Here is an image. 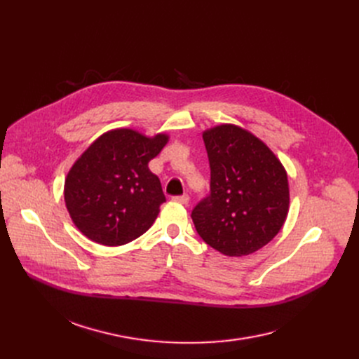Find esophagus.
I'll return each instance as SVG.
<instances>
[{"label":"esophagus","mask_w":359,"mask_h":359,"mask_svg":"<svg viewBox=\"0 0 359 359\" xmlns=\"http://www.w3.org/2000/svg\"><path fill=\"white\" fill-rule=\"evenodd\" d=\"M173 201H175V202H179V203H183V205H187V203H189V195L173 196Z\"/></svg>","instance_id":"esophagus-1"}]
</instances>
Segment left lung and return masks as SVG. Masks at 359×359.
Returning a JSON list of instances; mask_svg holds the SVG:
<instances>
[{
	"label": "left lung",
	"instance_id": "8db88e82",
	"mask_svg": "<svg viewBox=\"0 0 359 359\" xmlns=\"http://www.w3.org/2000/svg\"><path fill=\"white\" fill-rule=\"evenodd\" d=\"M211 191L192 211L202 240L225 256H246L279 233L290 210L288 176L252 132L222 123L203 132Z\"/></svg>",
	"mask_w": 359,
	"mask_h": 359
}]
</instances>
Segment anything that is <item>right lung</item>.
<instances>
[{
    "label": "right lung",
    "mask_w": 359,
    "mask_h": 359,
    "mask_svg": "<svg viewBox=\"0 0 359 359\" xmlns=\"http://www.w3.org/2000/svg\"><path fill=\"white\" fill-rule=\"evenodd\" d=\"M167 141V134L149 138L129 128L111 129L72 164L64 198L72 222L87 238L122 246L153 225L165 196L148 163Z\"/></svg>",
    "instance_id": "right-lung-1"
}]
</instances>
